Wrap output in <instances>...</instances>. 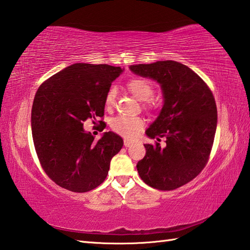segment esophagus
I'll list each match as a JSON object with an SVG mask.
<instances>
[{"label": "esophagus", "mask_w": 250, "mask_h": 250, "mask_svg": "<svg viewBox=\"0 0 250 250\" xmlns=\"http://www.w3.org/2000/svg\"><path fill=\"white\" fill-rule=\"evenodd\" d=\"M132 144H134V142L130 141V140H127V139H125V140H124V146H125L126 147H129V146H131Z\"/></svg>", "instance_id": "1"}]
</instances>
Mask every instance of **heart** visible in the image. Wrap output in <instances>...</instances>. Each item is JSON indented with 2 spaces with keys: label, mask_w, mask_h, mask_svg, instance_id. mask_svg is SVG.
Segmentation results:
<instances>
[{
  "label": "heart",
  "mask_w": 250,
  "mask_h": 250,
  "mask_svg": "<svg viewBox=\"0 0 250 250\" xmlns=\"http://www.w3.org/2000/svg\"><path fill=\"white\" fill-rule=\"evenodd\" d=\"M129 92L139 101L143 102L144 107L153 108L156 106V102L152 99L154 88L152 83L143 78H132L126 84ZM116 101V90L114 87H110L106 96H104V104L107 108L114 106ZM110 127L116 134L127 139H134L139 136L144 128V121L139 116H115L110 121Z\"/></svg>",
  "instance_id": "heart-1"
}]
</instances>
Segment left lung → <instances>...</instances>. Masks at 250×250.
Masks as SVG:
<instances>
[{
    "label": "left lung",
    "instance_id": "obj_1",
    "mask_svg": "<svg viewBox=\"0 0 250 250\" xmlns=\"http://www.w3.org/2000/svg\"><path fill=\"white\" fill-rule=\"evenodd\" d=\"M132 73L156 80L164 106L146 135L158 142L144 144L146 156L137 164L141 180L159 190H173L195 179L207 166L217 126L212 91L195 71L175 61L131 65Z\"/></svg>",
    "mask_w": 250,
    "mask_h": 250
}]
</instances>
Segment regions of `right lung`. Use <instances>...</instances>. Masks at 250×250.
Returning a JSON list of instances; mask_svg holds the SVG:
<instances>
[{
	"mask_svg": "<svg viewBox=\"0 0 250 250\" xmlns=\"http://www.w3.org/2000/svg\"><path fill=\"white\" fill-rule=\"evenodd\" d=\"M122 71L107 64L76 63L38 87L31 116L35 151L46 174L65 189L86 192L101 185L123 146L112 131L95 140L83 129L86 120L104 116V96Z\"/></svg>",
	"mask_w": 250,
	"mask_h": 250,
	"instance_id": "right-lung-1",
	"label": "right lung"
}]
</instances>
